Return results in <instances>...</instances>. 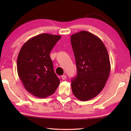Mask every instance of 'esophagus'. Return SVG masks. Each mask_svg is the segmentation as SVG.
<instances>
[{
  "label": "esophagus",
  "instance_id": "obj_1",
  "mask_svg": "<svg viewBox=\"0 0 131 131\" xmlns=\"http://www.w3.org/2000/svg\"><path fill=\"white\" fill-rule=\"evenodd\" d=\"M61 78H62V79L63 80H65V79H66V75H62V76H61Z\"/></svg>",
  "mask_w": 131,
  "mask_h": 131
}]
</instances>
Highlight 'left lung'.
<instances>
[{
    "instance_id": "obj_1",
    "label": "left lung",
    "mask_w": 131,
    "mask_h": 131,
    "mask_svg": "<svg viewBox=\"0 0 131 131\" xmlns=\"http://www.w3.org/2000/svg\"><path fill=\"white\" fill-rule=\"evenodd\" d=\"M77 70L72 80V92L81 101L96 96L106 85L110 72L107 50L94 34L82 30L70 36Z\"/></svg>"
}]
</instances>
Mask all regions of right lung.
<instances>
[{
    "label": "right lung",
    "mask_w": 131,
    "mask_h": 131,
    "mask_svg": "<svg viewBox=\"0 0 131 131\" xmlns=\"http://www.w3.org/2000/svg\"><path fill=\"white\" fill-rule=\"evenodd\" d=\"M60 35L42 34L24 43L17 58V72L27 91L44 98L52 95L60 80L55 73L50 53Z\"/></svg>",
    "instance_id": "right-lung-1"
}]
</instances>
